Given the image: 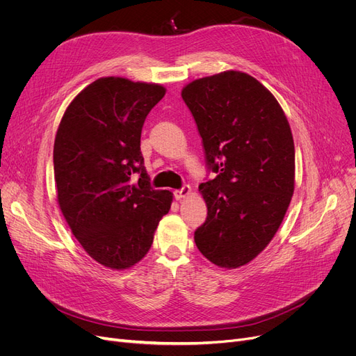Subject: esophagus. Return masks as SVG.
<instances>
[{
	"instance_id": "esophagus-1",
	"label": "esophagus",
	"mask_w": 356,
	"mask_h": 356,
	"mask_svg": "<svg viewBox=\"0 0 356 356\" xmlns=\"http://www.w3.org/2000/svg\"><path fill=\"white\" fill-rule=\"evenodd\" d=\"M191 192H192L191 186L184 184L181 189H177V191H175V192H173V195H175V197H176L177 200H180V199H184L186 196H189V195H191Z\"/></svg>"
}]
</instances>
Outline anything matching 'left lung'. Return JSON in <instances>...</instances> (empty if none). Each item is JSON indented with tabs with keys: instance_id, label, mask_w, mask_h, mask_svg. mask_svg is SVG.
<instances>
[{
	"instance_id": "obj_1",
	"label": "left lung",
	"mask_w": 356,
	"mask_h": 356,
	"mask_svg": "<svg viewBox=\"0 0 356 356\" xmlns=\"http://www.w3.org/2000/svg\"><path fill=\"white\" fill-rule=\"evenodd\" d=\"M216 177L199 192L208 218L199 251L220 268L248 264L274 238L294 192V141L273 93L251 74L227 70L181 89Z\"/></svg>"
}]
</instances>
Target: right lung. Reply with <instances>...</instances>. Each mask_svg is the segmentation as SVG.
I'll use <instances>...</instances> for the list:
<instances>
[{
  "label": "right lung",
  "instance_id": "right-lung-1",
  "mask_svg": "<svg viewBox=\"0 0 356 356\" xmlns=\"http://www.w3.org/2000/svg\"><path fill=\"white\" fill-rule=\"evenodd\" d=\"M164 95L159 83L99 78L69 104L56 133L59 208L88 255L111 270L144 258L172 207L170 191L149 186L140 149L145 117Z\"/></svg>",
  "mask_w": 356,
  "mask_h": 356
}]
</instances>
